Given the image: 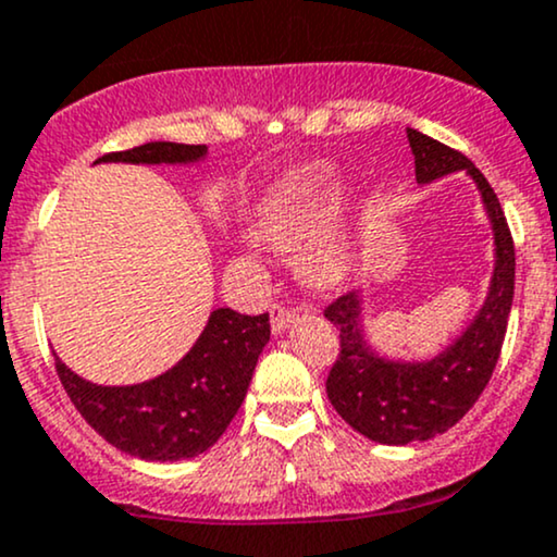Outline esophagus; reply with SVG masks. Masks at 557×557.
I'll return each mask as SVG.
<instances>
[{
	"mask_svg": "<svg viewBox=\"0 0 557 557\" xmlns=\"http://www.w3.org/2000/svg\"><path fill=\"white\" fill-rule=\"evenodd\" d=\"M296 321V311L293 308H285L283 304H272L270 308V324L274 334H283L290 330V324Z\"/></svg>",
	"mask_w": 557,
	"mask_h": 557,
	"instance_id": "obj_1",
	"label": "esophagus"
}]
</instances>
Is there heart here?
Wrapping results in <instances>:
<instances>
[{
    "instance_id": "1",
    "label": "heart",
    "mask_w": 557,
    "mask_h": 557,
    "mask_svg": "<svg viewBox=\"0 0 557 557\" xmlns=\"http://www.w3.org/2000/svg\"><path fill=\"white\" fill-rule=\"evenodd\" d=\"M363 202L360 186L337 191V165L308 163L259 199L251 238L272 251H300V272L319 290L343 285L350 272V220Z\"/></svg>"
}]
</instances>
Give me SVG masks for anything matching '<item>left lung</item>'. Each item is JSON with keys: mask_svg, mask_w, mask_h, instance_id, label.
<instances>
[{"mask_svg": "<svg viewBox=\"0 0 557 557\" xmlns=\"http://www.w3.org/2000/svg\"><path fill=\"white\" fill-rule=\"evenodd\" d=\"M418 186L465 171L480 194L493 233V270L478 313L431 358L381 352L366 326V293H347L324 317L339 330V358L326 379L334 410L352 431L384 446L435 438L457 425L493 376L513 304V240L485 176L461 152L407 129Z\"/></svg>", "mask_w": 557, "mask_h": 557, "instance_id": "8db88e82", "label": "left lung"}]
</instances>
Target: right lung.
Segmentation results:
<instances>
[{"label":"right lung","instance_id":"1","mask_svg":"<svg viewBox=\"0 0 557 557\" xmlns=\"http://www.w3.org/2000/svg\"><path fill=\"white\" fill-rule=\"evenodd\" d=\"M207 152V145L145 143L98 158L96 165H199ZM267 343V313L244 317L233 308H214L189 352L169 371L139 384H92L62 363L57 352L53 360L72 405L111 446L145 461H181L218 444L244 405Z\"/></svg>","mask_w":557,"mask_h":557}]
</instances>
